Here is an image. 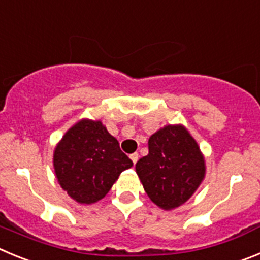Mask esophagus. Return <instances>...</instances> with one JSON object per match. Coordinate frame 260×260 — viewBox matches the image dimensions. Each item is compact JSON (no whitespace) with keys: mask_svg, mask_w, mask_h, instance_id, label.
I'll return each instance as SVG.
<instances>
[{"mask_svg":"<svg viewBox=\"0 0 260 260\" xmlns=\"http://www.w3.org/2000/svg\"><path fill=\"white\" fill-rule=\"evenodd\" d=\"M129 158H131V160L133 162V165H136V163H137V160H139V154H137V153L131 154Z\"/></svg>","mask_w":260,"mask_h":260,"instance_id":"34e87169","label":"esophagus"}]
</instances>
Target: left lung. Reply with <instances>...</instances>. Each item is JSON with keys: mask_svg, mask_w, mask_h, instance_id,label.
Here are the masks:
<instances>
[{"mask_svg": "<svg viewBox=\"0 0 260 260\" xmlns=\"http://www.w3.org/2000/svg\"><path fill=\"white\" fill-rule=\"evenodd\" d=\"M149 154L136 163L147 197L170 211L196 193L206 175L205 156L182 124H168L149 139Z\"/></svg>", "mask_w": 260, "mask_h": 260, "instance_id": "left-lung-1", "label": "left lung"}]
</instances>
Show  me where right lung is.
<instances>
[{
    "label": "right lung",
    "instance_id": "right-lung-1",
    "mask_svg": "<svg viewBox=\"0 0 260 260\" xmlns=\"http://www.w3.org/2000/svg\"><path fill=\"white\" fill-rule=\"evenodd\" d=\"M53 166L63 190L78 203L92 205L109 193L133 163L101 120L81 119L57 144Z\"/></svg>",
    "mask_w": 260,
    "mask_h": 260
}]
</instances>
